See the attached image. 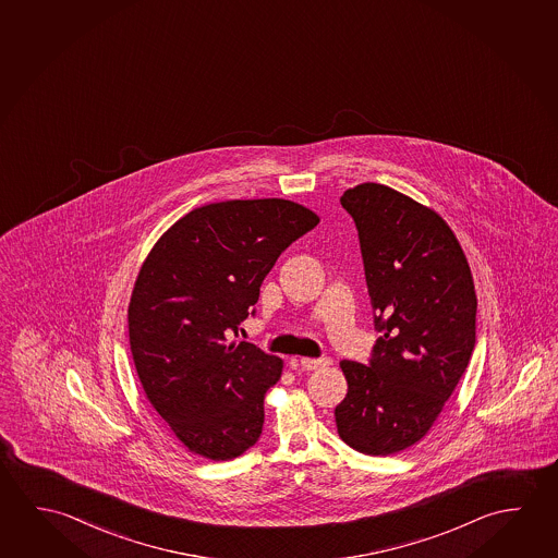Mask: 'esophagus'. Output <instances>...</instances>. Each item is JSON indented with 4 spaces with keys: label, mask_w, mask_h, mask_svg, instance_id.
<instances>
[{
    "label": "esophagus",
    "mask_w": 558,
    "mask_h": 558,
    "mask_svg": "<svg viewBox=\"0 0 558 558\" xmlns=\"http://www.w3.org/2000/svg\"><path fill=\"white\" fill-rule=\"evenodd\" d=\"M303 369L313 372V369H320V367H327L330 364V357H302L300 360Z\"/></svg>",
    "instance_id": "esophagus-1"
}]
</instances>
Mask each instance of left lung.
<instances>
[{"label": "left lung", "mask_w": 558, "mask_h": 558, "mask_svg": "<svg viewBox=\"0 0 558 558\" xmlns=\"http://www.w3.org/2000/svg\"><path fill=\"white\" fill-rule=\"evenodd\" d=\"M356 223L374 325L366 364L342 360L348 393L338 436L366 456L421 441L456 389L476 342L471 268L438 214L385 184L340 196Z\"/></svg>", "instance_id": "1"}]
</instances>
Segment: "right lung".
Wrapping results in <instances>:
<instances>
[{"label": "right lung", "instance_id": "obj_1", "mask_svg": "<svg viewBox=\"0 0 558 558\" xmlns=\"http://www.w3.org/2000/svg\"><path fill=\"white\" fill-rule=\"evenodd\" d=\"M317 223L282 198L208 204L167 229L142 265L130 350L147 399L192 453L228 461L260 438L282 360L229 340L255 315L278 256Z\"/></svg>", "mask_w": 558, "mask_h": 558}]
</instances>
